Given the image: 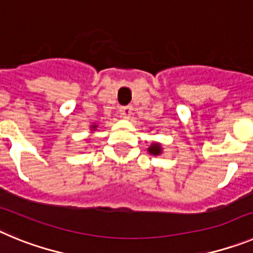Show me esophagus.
Instances as JSON below:
<instances>
[{
	"instance_id": "obj_1",
	"label": "esophagus",
	"mask_w": 253,
	"mask_h": 253,
	"mask_svg": "<svg viewBox=\"0 0 253 253\" xmlns=\"http://www.w3.org/2000/svg\"><path fill=\"white\" fill-rule=\"evenodd\" d=\"M119 113H120V115L123 116V118H125V119H128V118H130V115H131V106H123V107H120Z\"/></svg>"
}]
</instances>
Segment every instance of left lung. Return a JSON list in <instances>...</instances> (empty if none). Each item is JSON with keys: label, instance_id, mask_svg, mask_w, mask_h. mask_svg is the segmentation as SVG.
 <instances>
[{"label": "left lung", "instance_id": "8db88e82", "mask_svg": "<svg viewBox=\"0 0 253 253\" xmlns=\"http://www.w3.org/2000/svg\"><path fill=\"white\" fill-rule=\"evenodd\" d=\"M148 153L149 154H153V156H160V154H162L163 152V148H162V144L158 142H153L151 144V146L148 147Z\"/></svg>", "mask_w": 253, "mask_h": 253}]
</instances>
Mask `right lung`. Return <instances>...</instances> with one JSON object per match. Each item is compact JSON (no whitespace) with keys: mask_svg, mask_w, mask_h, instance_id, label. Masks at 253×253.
I'll return each instance as SVG.
<instances>
[{"mask_svg":"<svg viewBox=\"0 0 253 253\" xmlns=\"http://www.w3.org/2000/svg\"><path fill=\"white\" fill-rule=\"evenodd\" d=\"M97 128H99V125H97V124H92V125H91V126H90V129H91V134L95 133V131L97 130Z\"/></svg>","mask_w":253,"mask_h":253,"instance_id":"add662e5","label":"right lung"}]
</instances>
